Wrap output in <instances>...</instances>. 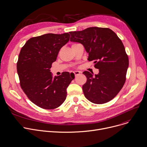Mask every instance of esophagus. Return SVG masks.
Masks as SVG:
<instances>
[{"mask_svg": "<svg viewBox=\"0 0 147 147\" xmlns=\"http://www.w3.org/2000/svg\"><path fill=\"white\" fill-rule=\"evenodd\" d=\"M80 73H81L80 71H75L74 72V75H75V76H78V75H79Z\"/></svg>", "mask_w": 147, "mask_h": 147, "instance_id": "esophagus-1", "label": "esophagus"}]
</instances>
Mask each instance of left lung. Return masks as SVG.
<instances>
[{"instance_id": "left-lung-1", "label": "left lung", "mask_w": 147, "mask_h": 147, "mask_svg": "<svg viewBox=\"0 0 147 147\" xmlns=\"http://www.w3.org/2000/svg\"><path fill=\"white\" fill-rule=\"evenodd\" d=\"M70 40L83 45L88 60L94 61L99 73L84 71L87 81L82 86L85 97L90 102L102 104L112 100L123 87L129 58L124 45L117 35L107 28L90 27L70 32Z\"/></svg>"}]
</instances>
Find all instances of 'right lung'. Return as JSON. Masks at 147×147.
I'll use <instances>...</instances> for the list:
<instances>
[{
	"label": "right lung",
	"instance_id": "1",
	"mask_svg": "<svg viewBox=\"0 0 147 147\" xmlns=\"http://www.w3.org/2000/svg\"><path fill=\"white\" fill-rule=\"evenodd\" d=\"M70 35L47 34L29 39L21 49L17 70L21 89L37 106L46 109L60 107L74 75L64 72L53 77L50 69Z\"/></svg>",
	"mask_w": 147,
	"mask_h": 147
}]
</instances>
